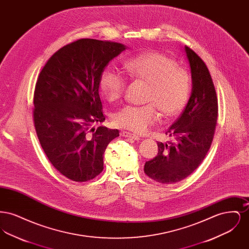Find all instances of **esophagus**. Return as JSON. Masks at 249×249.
Masks as SVG:
<instances>
[{"label": "esophagus", "mask_w": 249, "mask_h": 249, "mask_svg": "<svg viewBox=\"0 0 249 249\" xmlns=\"http://www.w3.org/2000/svg\"><path fill=\"white\" fill-rule=\"evenodd\" d=\"M120 135L123 136V137H129V138H131L133 140H139L140 139V137L138 135H136L134 133H131V132H129V131H125V130L121 131Z\"/></svg>", "instance_id": "esophagus-1"}]
</instances>
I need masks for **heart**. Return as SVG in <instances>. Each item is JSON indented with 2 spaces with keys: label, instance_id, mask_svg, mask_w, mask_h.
<instances>
[{
  "label": "heart",
  "instance_id": "heart-1",
  "mask_svg": "<svg viewBox=\"0 0 249 249\" xmlns=\"http://www.w3.org/2000/svg\"><path fill=\"white\" fill-rule=\"evenodd\" d=\"M123 67L131 77L148 84L145 101L149 103L121 107L113 116L117 126L143 132L160 119V111L165 118H174L187 105L191 77L173 58L159 51H147L125 59ZM125 87L126 78L116 69L108 66L101 71L99 88L108 100L119 99Z\"/></svg>",
  "mask_w": 249,
  "mask_h": 249
}]
</instances>
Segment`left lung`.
<instances>
[{"instance_id":"obj_1","label":"left lung","mask_w":249,"mask_h":249,"mask_svg":"<svg viewBox=\"0 0 249 249\" xmlns=\"http://www.w3.org/2000/svg\"><path fill=\"white\" fill-rule=\"evenodd\" d=\"M192 77L188 105L166 134L173 138L158 142V155L144 164V174L156 182L174 184L188 178L201 164L213 141L217 119V97L203 60L186 47Z\"/></svg>"}]
</instances>
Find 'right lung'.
I'll return each instance as SVG.
<instances>
[{"mask_svg":"<svg viewBox=\"0 0 249 249\" xmlns=\"http://www.w3.org/2000/svg\"><path fill=\"white\" fill-rule=\"evenodd\" d=\"M125 47L79 39L55 52L40 71L34 96V123L40 144L65 178L86 182L104 170L108 143L118 130L95 127L106 120L99 77Z\"/></svg>","mask_w":249,"mask_h":249,"instance_id":"1","label":"right lung"}]
</instances>
